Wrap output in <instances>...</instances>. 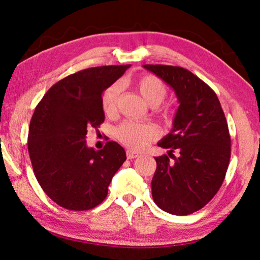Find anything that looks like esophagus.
Here are the masks:
<instances>
[{
	"label": "esophagus",
	"mask_w": 260,
	"mask_h": 260,
	"mask_svg": "<svg viewBox=\"0 0 260 260\" xmlns=\"http://www.w3.org/2000/svg\"><path fill=\"white\" fill-rule=\"evenodd\" d=\"M126 157H127V159H133V158L139 157V153L135 152V151H132V150H127L126 151Z\"/></svg>",
	"instance_id": "obj_1"
}]
</instances>
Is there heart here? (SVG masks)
Segmentation results:
<instances>
[{"label":"heart","mask_w":260,"mask_h":260,"mask_svg":"<svg viewBox=\"0 0 260 260\" xmlns=\"http://www.w3.org/2000/svg\"><path fill=\"white\" fill-rule=\"evenodd\" d=\"M135 87L146 102L151 107L159 105L167 95V87L160 79L144 74L136 79ZM121 91L120 83H113L105 89L102 96V108L105 114L111 116L117 111L118 99ZM158 131L148 122L124 121L116 129V136L124 146L132 149H143L151 140L156 139Z\"/></svg>","instance_id":"1"}]
</instances>
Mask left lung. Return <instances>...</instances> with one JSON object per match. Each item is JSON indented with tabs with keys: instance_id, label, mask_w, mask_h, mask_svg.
I'll return each mask as SVG.
<instances>
[{
	"instance_id": "obj_1",
	"label": "left lung",
	"mask_w": 260,
	"mask_h": 260,
	"mask_svg": "<svg viewBox=\"0 0 260 260\" xmlns=\"http://www.w3.org/2000/svg\"><path fill=\"white\" fill-rule=\"evenodd\" d=\"M143 68L172 87L180 103L172 131L158 142L174 160L166 155L155 157L152 199L165 212L190 214L213 199L225 179L231 159L225 113L217 94L188 70L159 64Z\"/></svg>"
}]
</instances>
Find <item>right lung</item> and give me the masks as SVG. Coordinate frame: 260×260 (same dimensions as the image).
<instances>
[{
	"mask_svg": "<svg viewBox=\"0 0 260 260\" xmlns=\"http://www.w3.org/2000/svg\"><path fill=\"white\" fill-rule=\"evenodd\" d=\"M129 65L82 70L56 82L34 110L27 147L33 171L48 197L72 211L94 209L108 195L126 160L124 148L109 141L88 148L87 128L104 121L102 94Z\"/></svg>",
	"mask_w": 260,
	"mask_h": 260,
	"instance_id": "add662e5",
	"label": "right lung"
}]
</instances>
